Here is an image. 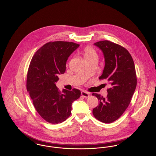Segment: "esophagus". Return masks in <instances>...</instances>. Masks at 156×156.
<instances>
[{
  "label": "esophagus",
  "mask_w": 156,
  "mask_h": 156,
  "mask_svg": "<svg viewBox=\"0 0 156 156\" xmlns=\"http://www.w3.org/2000/svg\"><path fill=\"white\" fill-rule=\"evenodd\" d=\"M81 95L84 98H88L90 95L88 92H87L85 90H83L81 92Z\"/></svg>",
  "instance_id": "1"
}]
</instances>
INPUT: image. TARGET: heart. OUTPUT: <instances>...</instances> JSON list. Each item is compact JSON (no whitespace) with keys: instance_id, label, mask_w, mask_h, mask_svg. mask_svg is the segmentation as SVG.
Returning a JSON list of instances; mask_svg holds the SVG:
<instances>
[{"instance_id":"1","label":"heart","mask_w":156,"mask_h":156,"mask_svg":"<svg viewBox=\"0 0 156 156\" xmlns=\"http://www.w3.org/2000/svg\"><path fill=\"white\" fill-rule=\"evenodd\" d=\"M83 56L85 58H90L97 56V52L92 47H86L83 50Z\"/></svg>"}]
</instances>
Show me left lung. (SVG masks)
I'll return each instance as SVG.
<instances>
[{
	"label": "left lung",
	"instance_id": "left-lung-1",
	"mask_svg": "<svg viewBox=\"0 0 156 156\" xmlns=\"http://www.w3.org/2000/svg\"><path fill=\"white\" fill-rule=\"evenodd\" d=\"M104 54L105 65L100 80L111 85L106 98L93 94L99 105L92 113L98 120L110 123L119 119L130 103L137 85L133 59L125 48L108 40L94 43Z\"/></svg>",
	"mask_w": 156,
	"mask_h": 156
}]
</instances>
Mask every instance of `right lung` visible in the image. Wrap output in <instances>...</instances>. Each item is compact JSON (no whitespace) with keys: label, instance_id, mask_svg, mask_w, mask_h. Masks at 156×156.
Segmentation results:
<instances>
[{"label":"right lung","instance_id":"obj_1","mask_svg":"<svg viewBox=\"0 0 156 156\" xmlns=\"http://www.w3.org/2000/svg\"><path fill=\"white\" fill-rule=\"evenodd\" d=\"M80 44L68 41L46 43L35 53L27 76V89L38 114L50 123L65 121L71 113L72 103L81 96V91L63 89L56 86L59 75L66 72L69 55Z\"/></svg>","mask_w":156,"mask_h":156}]
</instances>
